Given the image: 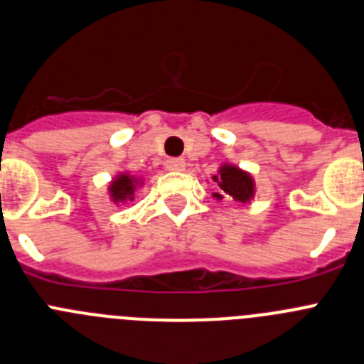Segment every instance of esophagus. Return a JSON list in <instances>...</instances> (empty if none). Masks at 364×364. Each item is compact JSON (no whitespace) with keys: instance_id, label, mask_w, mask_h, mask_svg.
I'll return each mask as SVG.
<instances>
[{"instance_id":"1","label":"esophagus","mask_w":364,"mask_h":364,"mask_svg":"<svg viewBox=\"0 0 364 364\" xmlns=\"http://www.w3.org/2000/svg\"><path fill=\"white\" fill-rule=\"evenodd\" d=\"M166 168L168 171H174V172H179V171H185V159L183 158H171V159H166Z\"/></svg>"}]
</instances>
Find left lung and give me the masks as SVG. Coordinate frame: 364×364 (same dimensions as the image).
I'll use <instances>...</instances> for the list:
<instances>
[{"label": "left lung", "mask_w": 364, "mask_h": 364, "mask_svg": "<svg viewBox=\"0 0 364 364\" xmlns=\"http://www.w3.org/2000/svg\"><path fill=\"white\" fill-rule=\"evenodd\" d=\"M213 181L219 185L220 192L213 193V198H232L239 203H247L255 193V183L247 172L240 171L239 166L223 165L219 174L213 176Z\"/></svg>", "instance_id": "1"}]
</instances>
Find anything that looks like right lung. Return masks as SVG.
Here are the masks:
<instances>
[{
	"label": "right lung",
	"instance_id": "add662e5",
	"mask_svg": "<svg viewBox=\"0 0 364 364\" xmlns=\"http://www.w3.org/2000/svg\"><path fill=\"white\" fill-rule=\"evenodd\" d=\"M140 185V179L132 178L129 174H120L117 176L113 183L109 185V193L111 199L114 203H125V201H132V196H134L136 186Z\"/></svg>",
	"mask_w": 364,
	"mask_h": 364
}]
</instances>
